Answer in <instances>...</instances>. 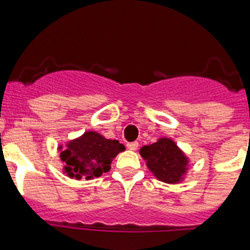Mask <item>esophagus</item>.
<instances>
[{
	"instance_id": "1",
	"label": "esophagus",
	"mask_w": 250,
	"mask_h": 250,
	"mask_svg": "<svg viewBox=\"0 0 250 250\" xmlns=\"http://www.w3.org/2000/svg\"><path fill=\"white\" fill-rule=\"evenodd\" d=\"M128 149H131V151H136L138 148V142H129L127 143Z\"/></svg>"
}]
</instances>
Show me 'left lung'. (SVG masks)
Segmentation results:
<instances>
[{
	"instance_id": "left-lung-1",
	"label": "left lung",
	"mask_w": 250,
	"mask_h": 250,
	"mask_svg": "<svg viewBox=\"0 0 250 250\" xmlns=\"http://www.w3.org/2000/svg\"><path fill=\"white\" fill-rule=\"evenodd\" d=\"M141 156L147 161L149 170L160 181L176 184L186 172L188 158L176 143L168 138H161L156 143L141 148Z\"/></svg>"
}]
</instances>
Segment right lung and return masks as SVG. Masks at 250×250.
<instances>
[{"instance_id":"add662e5","label":"right lung","mask_w":250,"mask_h":250,"mask_svg":"<svg viewBox=\"0 0 250 250\" xmlns=\"http://www.w3.org/2000/svg\"><path fill=\"white\" fill-rule=\"evenodd\" d=\"M125 149L118 141L107 140L97 132H85L68 143V148L60 153V158L69 176L90 180L108 172L113 158Z\"/></svg>"}]
</instances>
